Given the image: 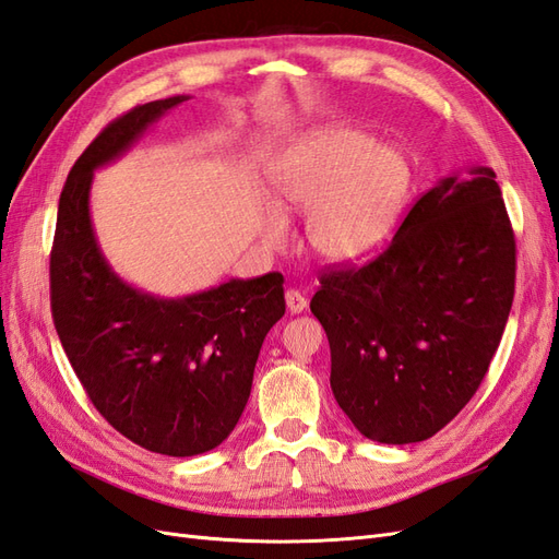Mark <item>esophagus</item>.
<instances>
[{"mask_svg":"<svg viewBox=\"0 0 559 559\" xmlns=\"http://www.w3.org/2000/svg\"><path fill=\"white\" fill-rule=\"evenodd\" d=\"M284 298H286V308H289V312L292 314H298V312H304L306 308H308V300H306V296L300 294V292H296V289H289L284 294Z\"/></svg>","mask_w":559,"mask_h":559,"instance_id":"esophagus-1","label":"esophagus"}]
</instances>
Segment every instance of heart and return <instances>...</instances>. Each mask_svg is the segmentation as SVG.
Returning a JSON list of instances; mask_svg holds the SVG:
<instances>
[{
    "label": "heart",
    "mask_w": 559,
    "mask_h": 559,
    "mask_svg": "<svg viewBox=\"0 0 559 559\" xmlns=\"http://www.w3.org/2000/svg\"><path fill=\"white\" fill-rule=\"evenodd\" d=\"M412 162L395 145H376L367 131L331 127L294 145L273 171L277 204L308 214L312 251L331 263H353L383 245L412 190ZM267 245L282 247L289 223L267 209Z\"/></svg>",
    "instance_id": "obj_1"
}]
</instances>
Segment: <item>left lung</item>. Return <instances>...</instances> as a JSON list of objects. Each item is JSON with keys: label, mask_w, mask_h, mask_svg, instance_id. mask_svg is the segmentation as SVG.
Wrapping results in <instances>:
<instances>
[{"label": "left lung", "mask_w": 559, "mask_h": 559, "mask_svg": "<svg viewBox=\"0 0 559 559\" xmlns=\"http://www.w3.org/2000/svg\"><path fill=\"white\" fill-rule=\"evenodd\" d=\"M310 300L331 390L373 442L412 444L471 402L515 296V233L489 167L420 194L365 265H331Z\"/></svg>", "instance_id": "1"}]
</instances>
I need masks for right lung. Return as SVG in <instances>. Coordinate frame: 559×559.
Here are the masks:
<instances>
[{
    "label": "right lung",
    "mask_w": 559,
    "mask_h": 559,
    "mask_svg": "<svg viewBox=\"0 0 559 559\" xmlns=\"http://www.w3.org/2000/svg\"><path fill=\"white\" fill-rule=\"evenodd\" d=\"M183 100L135 105L84 150L60 192L49 261L53 324L88 400L127 440L164 456L204 454L233 432L263 338L284 314L280 273L157 298L119 280L98 249L94 169Z\"/></svg>",
    "instance_id": "right-lung-1"
}]
</instances>
